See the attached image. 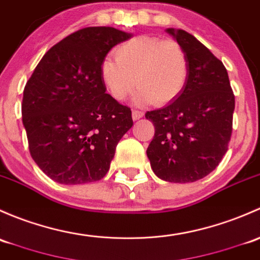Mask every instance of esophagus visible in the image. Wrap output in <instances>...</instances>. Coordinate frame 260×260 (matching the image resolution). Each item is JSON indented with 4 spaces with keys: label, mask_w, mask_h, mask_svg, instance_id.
Here are the masks:
<instances>
[{
    "label": "esophagus",
    "mask_w": 260,
    "mask_h": 260,
    "mask_svg": "<svg viewBox=\"0 0 260 260\" xmlns=\"http://www.w3.org/2000/svg\"><path fill=\"white\" fill-rule=\"evenodd\" d=\"M133 120L134 121H136V120H140L141 117L144 116V114L141 111H138V110H133Z\"/></svg>",
    "instance_id": "1"
}]
</instances>
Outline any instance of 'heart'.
<instances>
[{"mask_svg":"<svg viewBox=\"0 0 260 260\" xmlns=\"http://www.w3.org/2000/svg\"><path fill=\"white\" fill-rule=\"evenodd\" d=\"M115 58L105 57L100 65L103 84L114 100L124 101L136 92L138 105H165L184 90L189 61L183 47L173 40L138 36L115 50Z\"/></svg>","mask_w":260,"mask_h":260,"instance_id":"obj_1","label":"heart"}]
</instances>
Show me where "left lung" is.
Here are the masks:
<instances>
[{"instance_id":"8db88e82","label":"left lung","mask_w":260,"mask_h":260,"mask_svg":"<svg viewBox=\"0 0 260 260\" xmlns=\"http://www.w3.org/2000/svg\"><path fill=\"white\" fill-rule=\"evenodd\" d=\"M185 51L189 75L180 95L145 117L155 135L146 154L155 175L170 183H192L210 174L228 150L234 95L223 62L192 35L167 28Z\"/></svg>"}]
</instances>
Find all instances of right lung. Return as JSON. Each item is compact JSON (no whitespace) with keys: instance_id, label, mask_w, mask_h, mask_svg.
Here are the masks:
<instances>
[{"instance_id":"1","label":"right lung","mask_w":260,"mask_h":260,"mask_svg":"<svg viewBox=\"0 0 260 260\" xmlns=\"http://www.w3.org/2000/svg\"><path fill=\"white\" fill-rule=\"evenodd\" d=\"M133 34L86 27L44 55L23 91L22 122L32 159L65 185L98 181L133 126L131 110L106 93L100 65Z\"/></svg>"}]
</instances>
